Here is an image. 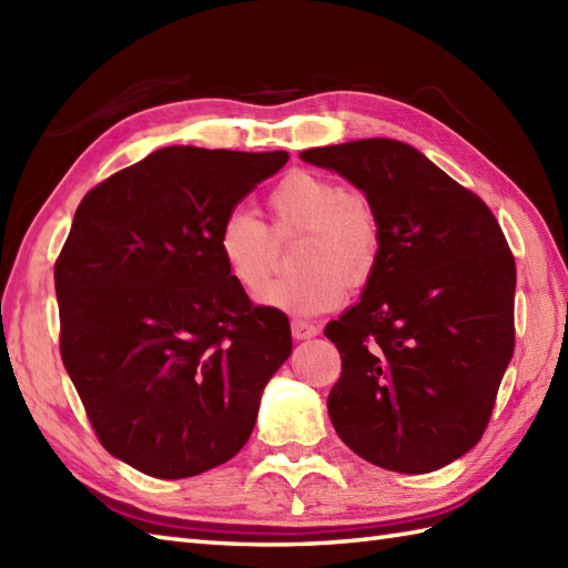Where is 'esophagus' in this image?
Instances as JSON below:
<instances>
[{
    "label": "esophagus",
    "mask_w": 568,
    "mask_h": 568,
    "mask_svg": "<svg viewBox=\"0 0 568 568\" xmlns=\"http://www.w3.org/2000/svg\"><path fill=\"white\" fill-rule=\"evenodd\" d=\"M291 332H293V336H295L297 342L312 339V336H317V334H320V329L315 327V324H310V322H305V320H293V324H291Z\"/></svg>",
    "instance_id": "esophagus-1"
}]
</instances>
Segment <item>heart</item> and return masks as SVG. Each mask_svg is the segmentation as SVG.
<instances>
[{
	"instance_id": "b5f03b06",
	"label": "heart",
	"mask_w": 568,
	"mask_h": 568,
	"mask_svg": "<svg viewBox=\"0 0 568 568\" xmlns=\"http://www.w3.org/2000/svg\"><path fill=\"white\" fill-rule=\"evenodd\" d=\"M275 232H305L295 248V275L271 283L261 303L300 317L342 305L346 283L364 285L378 261V220L371 200L336 178L297 171L271 192ZM216 251L232 281L261 293L275 268V241L256 214L229 210L216 229Z\"/></svg>"
}]
</instances>
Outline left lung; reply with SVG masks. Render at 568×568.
Wrapping results in <instances>:
<instances>
[{
  "instance_id": "obj_1",
  "label": "left lung",
  "mask_w": 568,
  "mask_h": 568,
  "mask_svg": "<svg viewBox=\"0 0 568 568\" xmlns=\"http://www.w3.org/2000/svg\"><path fill=\"white\" fill-rule=\"evenodd\" d=\"M376 210L378 261L354 307L324 329L342 376L329 419L348 449L429 474L484 437L515 352V258L488 204L393 139L307 149Z\"/></svg>"
}]
</instances>
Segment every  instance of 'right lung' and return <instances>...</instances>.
<instances>
[{"mask_svg":"<svg viewBox=\"0 0 568 568\" xmlns=\"http://www.w3.org/2000/svg\"><path fill=\"white\" fill-rule=\"evenodd\" d=\"M285 151L168 146L82 197L55 261L60 356L98 439L155 478L236 456L293 352L291 322L253 305L216 229Z\"/></svg>","mask_w":568,"mask_h":568,"instance_id":"add662e5","label":"right lung"}]
</instances>
